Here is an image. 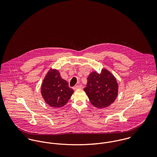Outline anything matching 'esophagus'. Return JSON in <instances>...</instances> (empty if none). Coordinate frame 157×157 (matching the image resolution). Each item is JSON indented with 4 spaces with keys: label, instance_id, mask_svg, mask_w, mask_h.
<instances>
[{
    "label": "esophagus",
    "instance_id": "esophagus-1",
    "mask_svg": "<svg viewBox=\"0 0 157 157\" xmlns=\"http://www.w3.org/2000/svg\"><path fill=\"white\" fill-rule=\"evenodd\" d=\"M82 88H83V86H82V85H77V86L74 88V89L75 90L82 89Z\"/></svg>",
    "mask_w": 157,
    "mask_h": 157
}]
</instances>
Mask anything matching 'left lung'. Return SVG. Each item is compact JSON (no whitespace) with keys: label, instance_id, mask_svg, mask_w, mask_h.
I'll use <instances>...</instances> for the list:
<instances>
[{"label":"left lung","instance_id":"left-lung-1","mask_svg":"<svg viewBox=\"0 0 157 157\" xmlns=\"http://www.w3.org/2000/svg\"><path fill=\"white\" fill-rule=\"evenodd\" d=\"M86 93L92 105L98 108L109 106L118 94V83L114 76L103 69L100 74L92 72L87 78Z\"/></svg>","mask_w":157,"mask_h":157}]
</instances>
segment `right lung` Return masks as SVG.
<instances>
[{
  "mask_svg": "<svg viewBox=\"0 0 157 157\" xmlns=\"http://www.w3.org/2000/svg\"><path fill=\"white\" fill-rule=\"evenodd\" d=\"M74 90L63 80L57 69H51L45 76L41 94L45 102L51 107L60 108L67 103Z\"/></svg>",
  "mask_w": 157,
  "mask_h": 157,
  "instance_id": "right-lung-1",
  "label": "right lung"
}]
</instances>
